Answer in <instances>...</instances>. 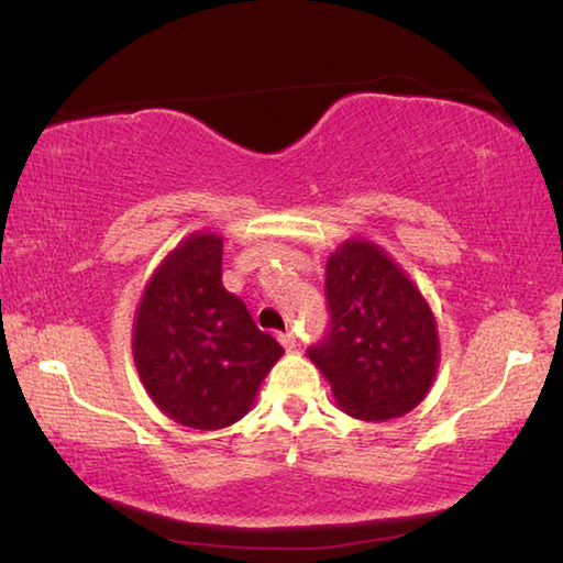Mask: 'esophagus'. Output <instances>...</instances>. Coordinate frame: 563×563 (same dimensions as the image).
I'll list each match as a JSON object with an SVG mask.
<instances>
[{
  "mask_svg": "<svg viewBox=\"0 0 563 563\" xmlns=\"http://www.w3.org/2000/svg\"><path fill=\"white\" fill-rule=\"evenodd\" d=\"M279 342H282L284 349H287V352H294V349L299 346V339H297V334H294V331H284V334H279Z\"/></svg>",
  "mask_w": 563,
  "mask_h": 563,
  "instance_id": "34e87169",
  "label": "esophagus"
}]
</instances>
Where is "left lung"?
<instances>
[{"label":"left lung","mask_w":563,"mask_h":563,"mask_svg":"<svg viewBox=\"0 0 563 563\" xmlns=\"http://www.w3.org/2000/svg\"><path fill=\"white\" fill-rule=\"evenodd\" d=\"M331 329L309 358L336 407L362 421L404 417L427 399L439 368V327L429 301L394 256L352 236L327 260Z\"/></svg>","instance_id":"1"}]
</instances>
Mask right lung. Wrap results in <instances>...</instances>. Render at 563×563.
<instances>
[{
	"label": "right lung",
	"instance_id": "right-lung-1",
	"mask_svg": "<svg viewBox=\"0 0 563 563\" xmlns=\"http://www.w3.org/2000/svg\"><path fill=\"white\" fill-rule=\"evenodd\" d=\"M224 239L191 232L144 284L132 356L144 391L181 427L217 431L252 411L284 349L221 287Z\"/></svg>",
	"mask_w": 563,
	"mask_h": 563
}]
</instances>
